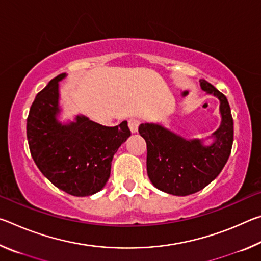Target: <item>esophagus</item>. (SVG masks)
Listing matches in <instances>:
<instances>
[{
	"label": "esophagus",
	"instance_id": "1",
	"mask_svg": "<svg viewBox=\"0 0 261 261\" xmlns=\"http://www.w3.org/2000/svg\"><path fill=\"white\" fill-rule=\"evenodd\" d=\"M139 124L140 120H138V118H130V120L127 121V125H129V129L131 130L132 134H136V132L138 131Z\"/></svg>",
	"mask_w": 261,
	"mask_h": 261
}]
</instances>
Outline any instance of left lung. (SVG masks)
I'll use <instances>...</instances> for the list:
<instances>
[{
    "label": "left lung",
    "mask_w": 261,
    "mask_h": 261,
    "mask_svg": "<svg viewBox=\"0 0 261 261\" xmlns=\"http://www.w3.org/2000/svg\"><path fill=\"white\" fill-rule=\"evenodd\" d=\"M200 86L220 100L222 121L212 137L214 143L202 145L199 139L187 140L160 124L145 123L139 134L147 145V175L154 187L174 196L196 193L216 178L230 155L233 121L226 95L200 79Z\"/></svg>",
    "instance_id": "1"
}]
</instances>
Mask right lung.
Listing matches in <instances>:
<instances>
[{"instance_id":"add662e5","label":"right lung","mask_w":261,"mask_h":261,"mask_svg":"<svg viewBox=\"0 0 261 261\" xmlns=\"http://www.w3.org/2000/svg\"><path fill=\"white\" fill-rule=\"evenodd\" d=\"M61 73L39 92L28 117V140L35 165L56 188L86 197L102 189L114 154L131 136L127 122L103 126L85 116L69 124L57 121Z\"/></svg>"}]
</instances>
